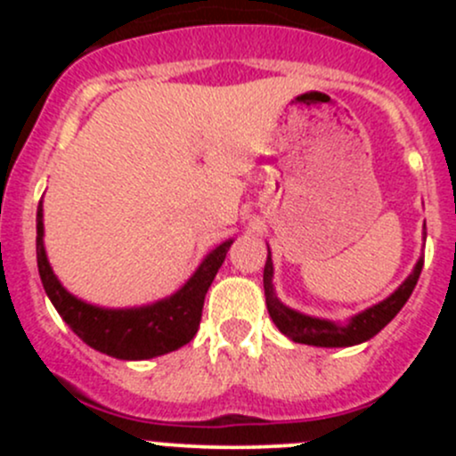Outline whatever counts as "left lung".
<instances>
[{
  "label": "left lung",
  "instance_id": "obj_1",
  "mask_svg": "<svg viewBox=\"0 0 456 456\" xmlns=\"http://www.w3.org/2000/svg\"><path fill=\"white\" fill-rule=\"evenodd\" d=\"M426 229V227H424ZM426 240V232H424ZM421 269H424V256H419L417 265L412 266L411 275L390 293L386 300L377 302V305L369 306V309L360 311L346 322H335L324 320V317L306 315L300 311L291 309V306L282 305L280 297L275 296L273 289V260H271V249L266 256L265 275V297H266V309H269L271 320L278 326L280 333L287 335L291 342L297 344H309V346H322V348H342V346H355V344L369 342L375 338L395 315L402 311L411 297L412 289H415L417 280H419Z\"/></svg>",
  "mask_w": 456,
  "mask_h": 456
}]
</instances>
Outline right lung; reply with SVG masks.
Returning <instances> with one entry per match:
<instances>
[{
    "label": "right lung",
    "instance_id": "1",
    "mask_svg": "<svg viewBox=\"0 0 456 456\" xmlns=\"http://www.w3.org/2000/svg\"><path fill=\"white\" fill-rule=\"evenodd\" d=\"M233 238L202 257L199 269L172 296L151 305L105 309L72 296L50 266L44 247V205L37 209V266L45 296L68 326L94 351L117 360H151L191 342L200 326L207 289L223 266Z\"/></svg>",
    "mask_w": 456,
    "mask_h": 456
}]
</instances>
